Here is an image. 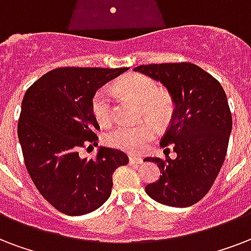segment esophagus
Returning a JSON list of instances; mask_svg holds the SVG:
<instances>
[{"label": "esophagus", "mask_w": 251, "mask_h": 251, "mask_svg": "<svg viewBox=\"0 0 251 251\" xmlns=\"http://www.w3.org/2000/svg\"><path fill=\"white\" fill-rule=\"evenodd\" d=\"M129 160H130V163H133V164H141V163H143V159H142V158H139V156L129 155Z\"/></svg>", "instance_id": "esophagus-1"}]
</instances>
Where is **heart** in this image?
<instances>
[{"instance_id":"1","label":"heart","mask_w":251,"mask_h":251,"mask_svg":"<svg viewBox=\"0 0 251 251\" xmlns=\"http://www.w3.org/2000/svg\"><path fill=\"white\" fill-rule=\"evenodd\" d=\"M118 89L141 102V114L158 125H164L172 113V101L159 91L155 80L139 74L127 75L118 83ZM92 113L100 125H109L113 118V102L106 88L96 92L92 99ZM155 134V126L150 121L137 125H118L105 135L106 145L121 150L138 152Z\"/></svg>"}]
</instances>
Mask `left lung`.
I'll return each mask as SVG.
<instances>
[{
	"label": "left lung",
	"instance_id": "obj_1",
	"mask_svg": "<svg viewBox=\"0 0 251 251\" xmlns=\"http://www.w3.org/2000/svg\"><path fill=\"white\" fill-rule=\"evenodd\" d=\"M134 71L163 84L175 106L160 146L164 151L172 147L176 158H147L162 175L146 185V194L163 205H194L208 194L226 155L233 121L225 91L191 63L149 64Z\"/></svg>",
	"mask_w": 251,
	"mask_h": 251
}]
</instances>
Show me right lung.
Wrapping results in <instances>:
<instances>
[{"label": "right lung", "instance_id": "add662e5", "mask_svg": "<svg viewBox=\"0 0 251 251\" xmlns=\"http://www.w3.org/2000/svg\"><path fill=\"white\" fill-rule=\"evenodd\" d=\"M127 70L56 68L25 93L18 121L25 164L42 196L62 213L81 216L100 208L112 194L113 172L129 162L110 147H99L96 159L77 152L99 139L93 95Z\"/></svg>", "mask_w": 251, "mask_h": 251}]
</instances>
